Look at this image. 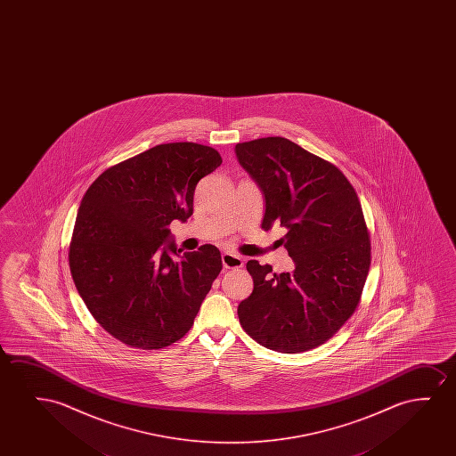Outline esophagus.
<instances>
[{
  "label": "esophagus",
  "mask_w": 456,
  "mask_h": 456,
  "mask_svg": "<svg viewBox=\"0 0 456 456\" xmlns=\"http://www.w3.org/2000/svg\"><path fill=\"white\" fill-rule=\"evenodd\" d=\"M243 258L241 256H233V254H229V252H225L223 254V266L225 269H240L243 268Z\"/></svg>",
  "instance_id": "obj_1"
}]
</instances>
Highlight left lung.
<instances>
[{
  "label": "left lung",
  "instance_id": "1",
  "mask_svg": "<svg viewBox=\"0 0 456 456\" xmlns=\"http://www.w3.org/2000/svg\"><path fill=\"white\" fill-rule=\"evenodd\" d=\"M265 194L262 229H287L281 243L293 273L249 260L254 289L238 305L244 331L281 354L329 341L355 313L370 266V237L355 188L333 163L283 137L235 146Z\"/></svg>",
  "mask_w": 456,
  "mask_h": 456
}]
</instances>
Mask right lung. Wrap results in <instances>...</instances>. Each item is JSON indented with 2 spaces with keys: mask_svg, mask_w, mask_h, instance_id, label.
I'll list each match as a JSON object with an SVG mask.
<instances>
[{
  "mask_svg": "<svg viewBox=\"0 0 456 456\" xmlns=\"http://www.w3.org/2000/svg\"><path fill=\"white\" fill-rule=\"evenodd\" d=\"M223 163L204 144H157L107 168L81 200L69 243V271L96 322L143 350L187 333L218 277V248L181 254L168 225L193 215L194 188Z\"/></svg>",
  "mask_w": 456,
  "mask_h": 456,
  "instance_id": "right-lung-1",
  "label": "right lung"
}]
</instances>
